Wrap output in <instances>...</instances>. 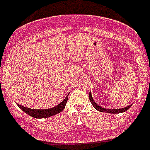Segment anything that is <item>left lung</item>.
I'll use <instances>...</instances> for the list:
<instances>
[{
	"label": "left lung",
	"mask_w": 150,
	"mask_h": 150,
	"mask_svg": "<svg viewBox=\"0 0 150 150\" xmlns=\"http://www.w3.org/2000/svg\"><path fill=\"white\" fill-rule=\"evenodd\" d=\"M89 100H90V102L91 103V104H92V106L95 107L97 110L100 111V112H109V113H120V112H125V111L128 110V109H129L130 107H131V106L132 105V104H131V105L128 106V107H125V108H122V109H111L110 110V109H106V108H103V107H100V106L98 105V104L95 103V100H94V99H93V98H92V96H91V91L89 92Z\"/></svg>",
	"instance_id": "8db88e82"
}]
</instances>
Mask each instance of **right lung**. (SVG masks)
Wrapping results in <instances>:
<instances>
[{"label":"right lung","instance_id":"right-lung-1","mask_svg":"<svg viewBox=\"0 0 150 150\" xmlns=\"http://www.w3.org/2000/svg\"><path fill=\"white\" fill-rule=\"evenodd\" d=\"M67 98H68V95L66 97L64 100L60 103L59 105H57L56 107L50 108V109H46V110H34V109H30L28 107H24V106L19 105L17 104V105L20 107V109L25 112H26L27 114L30 115V116H32L34 118H37V119H43V118H48L51 116L59 113L62 112L64 107H65L66 103L67 102Z\"/></svg>","mask_w":150,"mask_h":150}]
</instances>
